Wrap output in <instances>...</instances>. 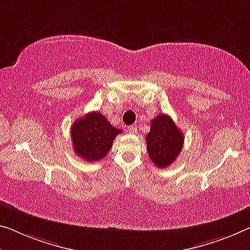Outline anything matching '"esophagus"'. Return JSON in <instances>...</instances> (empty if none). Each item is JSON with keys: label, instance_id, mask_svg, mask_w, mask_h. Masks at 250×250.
Masks as SVG:
<instances>
[{"label": "esophagus", "instance_id": "obj_1", "mask_svg": "<svg viewBox=\"0 0 250 250\" xmlns=\"http://www.w3.org/2000/svg\"><path fill=\"white\" fill-rule=\"evenodd\" d=\"M136 130H137V127H136L135 125L128 126V128H127V132H128V133H130V134H135V133H136Z\"/></svg>", "mask_w": 250, "mask_h": 250}]
</instances>
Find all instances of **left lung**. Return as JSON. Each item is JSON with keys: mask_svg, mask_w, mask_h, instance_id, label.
<instances>
[{"mask_svg": "<svg viewBox=\"0 0 250 250\" xmlns=\"http://www.w3.org/2000/svg\"><path fill=\"white\" fill-rule=\"evenodd\" d=\"M184 137L173 120L165 114L157 115L151 121V129L146 135L148 156L157 167L171 165L182 151Z\"/></svg>", "mask_w": 250, "mask_h": 250, "instance_id": "8db88e82", "label": "left lung"}]
</instances>
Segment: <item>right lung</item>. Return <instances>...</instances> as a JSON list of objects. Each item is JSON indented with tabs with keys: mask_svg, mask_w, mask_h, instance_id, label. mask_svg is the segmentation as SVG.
Segmentation results:
<instances>
[{
	"mask_svg": "<svg viewBox=\"0 0 250 250\" xmlns=\"http://www.w3.org/2000/svg\"><path fill=\"white\" fill-rule=\"evenodd\" d=\"M122 133L110 125L99 112H91L76 120L71 126L74 151L87 162L104 159L113 146L114 138Z\"/></svg>",
	"mask_w": 250,
	"mask_h": 250,
	"instance_id": "obj_1",
	"label": "right lung"
}]
</instances>
